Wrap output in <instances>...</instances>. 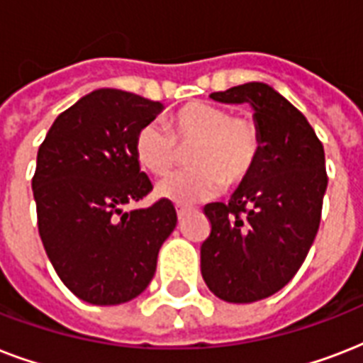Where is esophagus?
<instances>
[{"instance_id":"1","label":"esophagus","mask_w":363,"mask_h":363,"mask_svg":"<svg viewBox=\"0 0 363 363\" xmlns=\"http://www.w3.org/2000/svg\"><path fill=\"white\" fill-rule=\"evenodd\" d=\"M188 207H184V205H177V216H179V220H181V218H184V215H186L188 213Z\"/></svg>"}]
</instances>
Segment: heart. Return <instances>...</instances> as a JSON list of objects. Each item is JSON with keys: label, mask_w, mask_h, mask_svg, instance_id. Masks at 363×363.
Returning a JSON list of instances; mask_svg holds the SVG:
<instances>
[{"label": "heart", "mask_w": 363, "mask_h": 363, "mask_svg": "<svg viewBox=\"0 0 363 363\" xmlns=\"http://www.w3.org/2000/svg\"><path fill=\"white\" fill-rule=\"evenodd\" d=\"M171 131L148 122L135 137V158L150 175H167L188 152L192 169L179 171L158 184L162 198L194 203L215 198L224 184L239 186L252 175L262 156V128L252 116L232 115L222 105L192 101L171 116Z\"/></svg>", "instance_id": "obj_1"}]
</instances>
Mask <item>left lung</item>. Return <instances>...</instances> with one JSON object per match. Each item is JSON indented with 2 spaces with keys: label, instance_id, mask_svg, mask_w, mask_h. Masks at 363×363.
<instances>
[{
  "label": "left lung",
  "instance_id": "obj_1",
  "mask_svg": "<svg viewBox=\"0 0 363 363\" xmlns=\"http://www.w3.org/2000/svg\"><path fill=\"white\" fill-rule=\"evenodd\" d=\"M211 98L250 105L264 147L228 203L205 205L211 233L201 245V275L216 298L252 303L286 286L315 241L328 186L324 147L269 84L247 82Z\"/></svg>",
  "mask_w": 363,
  "mask_h": 363
}]
</instances>
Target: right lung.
Wrapping results in <instances>:
<instances>
[{"label": "right lung", "mask_w": 363, "mask_h": 363, "mask_svg": "<svg viewBox=\"0 0 363 363\" xmlns=\"http://www.w3.org/2000/svg\"><path fill=\"white\" fill-rule=\"evenodd\" d=\"M164 105L99 88L50 125L31 188L50 264L77 298L121 305L152 281L160 247L177 226L169 199L122 211L152 190L135 158V137Z\"/></svg>", "instance_id": "right-lung-1"}]
</instances>
